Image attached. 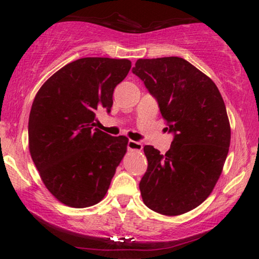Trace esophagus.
Returning a JSON list of instances; mask_svg holds the SVG:
<instances>
[{
  "mask_svg": "<svg viewBox=\"0 0 259 259\" xmlns=\"http://www.w3.org/2000/svg\"><path fill=\"white\" fill-rule=\"evenodd\" d=\"M127 148H128L130 151H141L143 150V144L139 143V141L128 140V143H127Z\"/></svg>",
  "mask_w": 259,
  "mask_h": 259,
  "instance_id": "esophagus-1",
  "label": "esophagus"
}]
</instances>
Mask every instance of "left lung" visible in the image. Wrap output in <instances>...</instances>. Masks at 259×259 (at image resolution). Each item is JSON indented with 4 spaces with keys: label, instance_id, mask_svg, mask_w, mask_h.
Listing matches in <instances>:
<instances>
[{
    "label": "left lung",
    "instance_id": "1",
    "mask_svg": "<svg viewBox=\"0 0 259 259\" xmlns=\"http://www.w3.org/2000/svg\"><path fill=\"white\" fill-rule=\"evenodd\" d=\"M132 72L155 98L173 133L165 154L144 147L148 166L141 197L158 213H186L210 196L228 157L231 130L224 100L210 77L178 56L139 59Z\"/></svg>",
    "mask_w": 259,
    "mask_h": 259
}]
</instances>
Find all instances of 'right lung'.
<instances>
[{"label": "right lung", "mask_w": 259, "mask_h": 259, "mask_svg": "<svg viewBox=\"0 0 259 259\" xmlns=\"http://www.w3.org/2000/svg\"><path fill=\"white\" fill-rule=\"evenodd\" d=\"M130 69L126 59H79L53 74L34 99L31 159L49 192L67 206L98 204L126 153V137L94 126L99 112H111L114 88Z\"/></svg>", "instance_id": "1"}]
</instances>
